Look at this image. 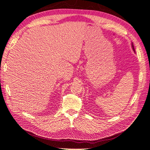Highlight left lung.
Instances as JSON below:
<instances>
[{"label":"left lung","mask_w":150,"mask_h":150,"mask_svg":"<svg viewBox=\"0 0 150 150\" xmlns=\"http://www.w3.org/2000/svg\"><path fill=\"white\" fill-rule=\"evenodd\" d=\"M132 47H133V51H134V52H135V50H134V47H133V44H132Z\"/></svg>","instance_id":"obj_1"}]
</instances>
